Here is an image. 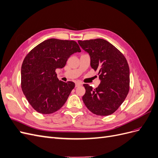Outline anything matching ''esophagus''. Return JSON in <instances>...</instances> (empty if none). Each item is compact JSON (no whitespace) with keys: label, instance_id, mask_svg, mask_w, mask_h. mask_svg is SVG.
Returning a JSON list of instances; mask_svg holds the SVG:
<instances>
[{"label":"esophagus","instance_id":"34e87169","mask_svg":"<svg viewBox=\"0 0 158 158\" xmlns=\"http://www.w3.org/2000/svg\"><path fill=\"white\" fill-rule=\"evenodd\" d=\"M82 83L81 82H76V87H78L80 85H82Z\"/></svg>","mask_w":158,"mask_h":158}]
</instances>
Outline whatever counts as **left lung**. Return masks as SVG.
<instances>
[{"label":"left lung","instance_id":"left-lung-1","mask_svg":"<svg viewBox=\"0 0 158 158\" xmlns=\"http://www.w3.org/2000/svg\"><path fill=\"white\" fill-rule=\"evenodd\" d=\"M78 44L89 53L91 67L99 70L101 80L95 89L84 84L85 106L97 115L111 114L121 106L129 92L130 70L127 60L120 51L105 40H79Z\"/></svg>","mask_w":158,"mask_h":158}]
</instances>
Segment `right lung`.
I'll list each match as a JSON object with an SVG mask.
<instances>
[{
    "label": "right lung",
    "mask_w": 158,
    "mask_h": 158,
    "mask_svg": "<svg viewBox=\"0 0 158 158\" xmlns=\"http://www.w3.org/2000/svg\"><path fill=\"white\" fill-rule=\"evenodd\" d=\"M80 51L74 41L52 38L37 45L26 55L21 69V87L36 111L51 114L63 106L75 84L59 80L55 70L63 68L71 55Z\"/></svg>",
    "instance_id": "1"
}]
</instances>
